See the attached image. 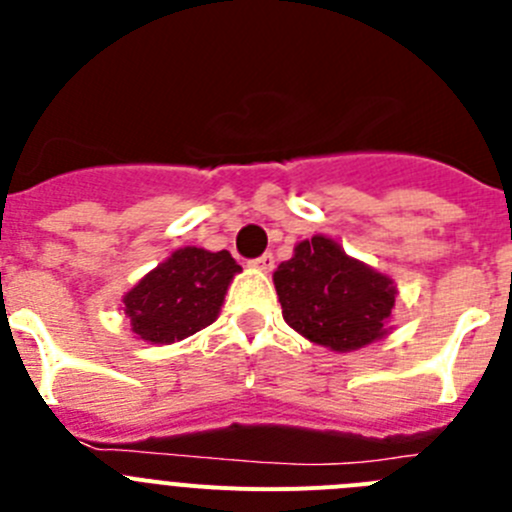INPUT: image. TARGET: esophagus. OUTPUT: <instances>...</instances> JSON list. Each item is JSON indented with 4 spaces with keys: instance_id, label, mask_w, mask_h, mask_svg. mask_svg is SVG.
Returning <instances> with one entry per match:
<instances>
[{
    "instance_id": "34e87169",
    "label": "esophagus",
    "mask_w": 512,
    "mask_h": 512,
    "mask_svg": "<svg viewBox=\"0 0 512 512\" xmlns=\"http://www.w3.org/2000/svg\"><path fill=\"white\" fill-rule=\"evenodd\" d=\"M251 266L259 271H271L274 269V253H261L259 259L251 261Z\"/></svg>"
}]
</instances>
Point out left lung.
<instances>
[{
	"mask_svg": "<svg viewBox=\"0 0 512 512\" xmlns=\"http://www.w3.org/2000/svg\"><path fill=\"white\" fill-rule=\"evenodd\" d=\"M282 315L297 333L333 351H354L387 333L395 307L392 279L315 235L274 271Z\"/></svg>",
	"mask_w": 512,
	"mask_h": 512,
	"instance_id": "obj_1",
	"label": "left lung"
}]
</instances>
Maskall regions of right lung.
I'll return each mask as SVG.
<instances>
[{"instance_id": "1", "label": "right lung", "mask_w": 512, "mask_h": 512, "mask_svg": "<svg viewBox=\"0 0 512 512\" xmlns=\"http://www.w3.org/2000/svg\"><path fill=\"white\" fill-rule=\"evenodd\" d=\"M241 271L228 251L179 248L125 295L133 333L151 343H174L210 325L230 279Z\"/></svg>"}]
</instances>
